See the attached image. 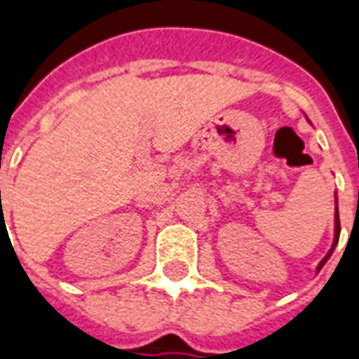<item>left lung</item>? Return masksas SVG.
Masks as SVG:
<instances>
[{
    "instance_id": "left-lung-1",
    "label": "left lung",
    "mask_w": 359,
    "mask_h": 359,
    "mask_svg": "<svg viewBox=\"0 0 359 359\" xmlns=\"http://www.w3.org/2000/svg\"><path fill=\"white\" fill-rule=\"evenodd\" d=\"M339 236H340V219H339V210H337V231H334V244H332L331 252H329V254H327V256H325L323 262H321V264H319V267H317V271L321 269V267H323V265H325V262H327V259H329V257H331L332 250H334V246H337V242H339Z\"/></svg>"
}]
</instances>
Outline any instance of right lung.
Listing matches in <instances>:
<instances>
[{
	"mask_svg": "<svg viewBox=\"0 0 359 359\" xmlns=\"http://www.w3.org/2000/svg\"><path fill=\"white\" fill-rule=\"evenodd\" d=\"M0 194H1V192H0Z\"/></svg>",
	"mask_w": 359,
	"mask_h": 359,
	"instance_id": "add662e5",
	"label": "right lung"
}]
</instances>
